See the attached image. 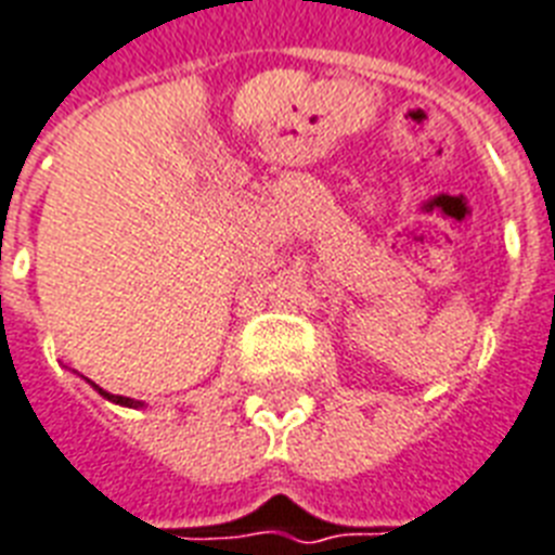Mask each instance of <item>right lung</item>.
I'll list each match as a JSON object with an SVG mask.
<instances>
[{
	"mask_svg": "<svg viewBox=\"0 0 555 555\" xmlns=\"http://www.w3.org/2000/svg\"><path fill=\"white\" fill-rule=\"evenodd\" d=\"M91 387H94L96 392H100V396L105 398V401H111V403H119V406H128V410H140V406H145L143 401H134V398H126V396H111V392H105V389H102V387H96V384H91Z\"/></svg>",
	"mask_w": 555,
	"mask_h": 555,
	"instance_id": "1",
	"label": "right lung"
}]
</instances>
